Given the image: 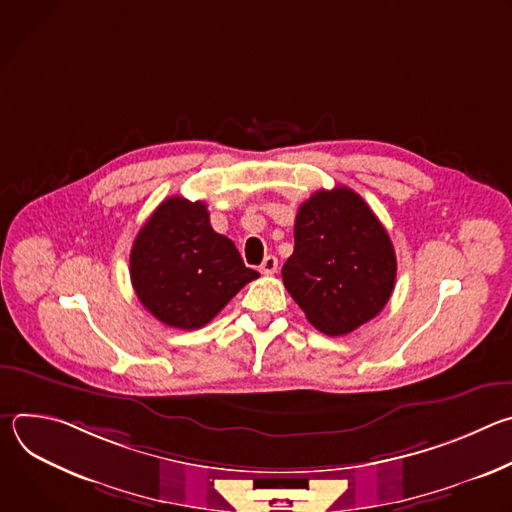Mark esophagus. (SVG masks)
Wrapping results in <instances>:
<instances>
[{"mask_svg": "<svg viewBox=\"0 0 512 512\" xmlns=\"http://www.w3.org/2000/svg\"><path fill=\"white\" fill-rule=\"evenodd\" d=\"M277 267H279L277 257H275V255H267V257L263 259V263H261L259 271H261V273H265V275H271V273H275V271H277Z\"/></svg>", "mask_w": 512, "mask_h": 512, "instance_id": "1", "label": "esophagus"}]
</instances>
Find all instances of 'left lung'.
I'll list each match as a JSON object with an SVG mask.
<instances>
[{
  "instance_id": "left-lung-1",
  "label": "left lung",
  "mask_w": 512,
  "mask_h": 512,
  "mask_svg": "<svg viewBox=\"0 0 512 512\" xmlns=\"http://www.w3.org/2000/svg\"><path fill=\"white\" fill-rule=\"evenodd\" d=\"M294 239L281 277L314 328L342 336L385 308L397 277L395 249L354 190L312 194L298 210Z\"/></svg>"
}]
</instances>
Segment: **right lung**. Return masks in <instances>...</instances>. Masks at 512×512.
<instances>
[{
	"mask_svg": "<svg viewBox=\"0 0 512 512\" xmlns=\"http://www.w3.org/2000/svg\"><path fill=\"white\" fill-rule=\"evenodd\" d=\"M131 283L143 308L162 324L196 330L259 277L235 243L210 227L206 204L166 198L137 233Z\"/></svg>",
	"mask_w": 512,
	"mask_h": 512,
	"instance_id": "add662e5",
	"label": "right lung"
}]
</instances>
